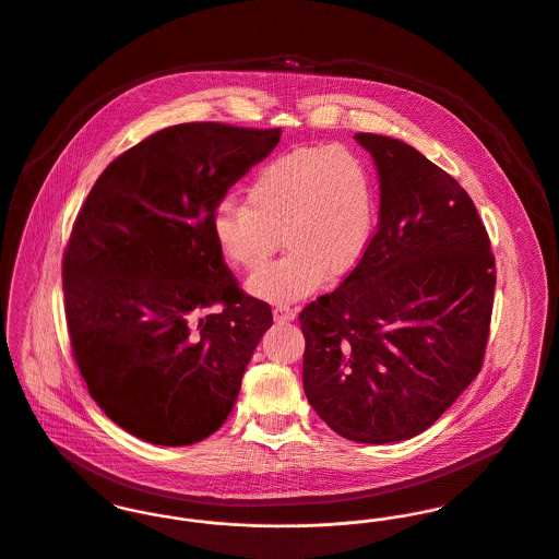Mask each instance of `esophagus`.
I'll use <instances>...</instances> for the list:
<instances>
[{"label": "esophagus", "instance_id": "1", "mask_svg": "<svg viewBox=\"0 0 559 559\" xmlns=\"http://www.w3.org/2000/svg\"><path fill=\"white\" fill-rule=\"evenodd\" d=\"M274 319L276 321H292L298 317V307H289V305H278L274 307Z\"/></svg>", "mask_w": 559, "mask_h": 559}]
</instances>
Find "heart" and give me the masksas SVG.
<instances>
[{
	"instance_id": "b5f03b06",
	"label": "heart",
	"mask_w": 559,
	"mask_h": 559,
	"mask_svg": "<svg viewBox=\"0 0 559 559\" xmlns=\"http://www.w3.org/2000/svg\"><path fill=\"white\" fill-rule=\"evenodd\" d=\"M379 192L369 163L338 145L298 147L267 160L247 187V205L221 203L214 238L223 257L252 272L278 247L285 254L259 270L249 289L272 302L314 292L325 274H349L371 245Z\"/></svg>"
}]
</instances>
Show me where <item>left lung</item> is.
I'll list each match as a JSON object with an SVG mask.
<instances>
[{
  "mask_svg": "<svg viewBox=\"0 0 559 559\" xmlns=\"http://www.w3.org/2000/svg\"><path fill=\"white\" fill-rule=\"evenodd\" d=\"M379 225L349 276L300 312L302 383L334 433L427 431L483 369L496 292L489 234L465 188L416 147L372 132Z\"/></svg>",
  "mask_w": 559,
  "mask_h": 559,
  "instance_id": "obj_1",
  "label": "left lung"
}]
</instances>
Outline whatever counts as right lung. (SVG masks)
Instances as JSON below:
<instances>
[{
    "label": "right lung",
    "instance_id": "1",
    "mask_svg": "<svg viewBox=\"0 0 559 559\" xmlns=\"http://www.w3.org/2000/svg\"><path fill=\"white\" fill-rule=\"evenodd\" d=\"M281 128H163L96 180L63 250L72 358L124 431L188 445L221 429L272 310L247 296L214 238V212Z\"/></svg>",
    "mask_w": 559,
    "mask_h": 559
}]
</instances>
